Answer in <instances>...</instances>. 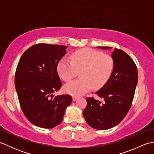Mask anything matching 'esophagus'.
<instances>
[{
	"instance_id": "esophagus-1",
	"label": "esophagus",
	"mask_w": 154,
	"mask_h": 154,
	"mask_svg": "<svg viewBox=\"0 0 154 154\" xmlns=\"http://www.w3.org/2000/svg\"><path fill=\"white\" fill-rule=\"evenodd\" d=\"M72 99H73V101H75V100H76L78 99V98H77V97L73 96V97H72Z\"/></svg>"
}]
</instances>
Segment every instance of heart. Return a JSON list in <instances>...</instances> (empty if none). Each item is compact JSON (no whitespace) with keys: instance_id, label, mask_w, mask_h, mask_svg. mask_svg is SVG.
Masks as SVG:
<instances>
[{"instance_id":"obj_1","label":"heart","mask_w":154,"mask_h":154,"mask_svg":"<svg viewBox=\"0 0 154 154\" xmlns=\"http://www.w3.org/2000/svg\"><path fill=\"white\" fill-rule=\"evenodd\" d=\"M71 61L62 57L58 62L57 69L60 76L65 81H70L81 71V79H75L64 86L65 93L79 97L94 88L103 86L109 80L114 67L113 58L102 52L85 48L71 55Z\"/></svg>"}]
</instances>
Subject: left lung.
Listing matches in <instances>:
<instances>
[{
  "mask_svg": "<svg viewBox=\"0 0 154 154\" xmlns=\"http://www.w3.org/2000/svg\"><path fill=\"white\" fill-rule=\"evenodd\" d=\"M109 50L111 47H97ZM114 67L110 78L96 92L104 103L93 97L87 99L83 116L89 125L97 130H108L116 126L126 116L132 105L138 83V70L128 55L119 49L111 54Z\"/></svg>",
  "mask_w": 154,
  "mask_h": 154,
  "instance_id": "obj_1",
  "label": "left lung"
}]
</instances>
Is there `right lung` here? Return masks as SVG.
<instances>
[{"instance_id":"obj_1","label":"right lung","mask_w":154,"mask_h":154,"mask_svg":"<svg viewBox=\"0 0 154 154\" xmlns=\"http://www.w3.org/2000/svg\"><path fill=\"white\" fill-rule=\"evenodd\" d=\"M67 48L35 44L25 51L18 62L15 87L19 103L26 119L36 126L52 128L59 125L71 103L69 94H54L62 86L57 66Z\"/></svg>"}]
</instances>
